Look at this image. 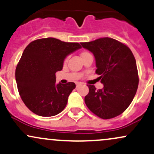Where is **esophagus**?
<instances>
[{"label":"esophagus","instance_id":"obj_1","mask_svg":"<svg viewBox=\"0 0 154 154\" xmlns=\"http://www.w3.org/2000/svg\"><path fill=\"white\" fill-rule=\"evenodd\" d=\"M75 85H76V87H78V86H80V85H81V83H79V82H76V83H75Z\"/></svg>","mask_w":154,"mask_h":154}]
</instances>
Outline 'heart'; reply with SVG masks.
I'll return each instance as SVG.
<instances>
[{"label":"heart","mask_w":154,"mask_h":154,"mask_svg":"<svg viewBox=\"0 0 154 154\" xmlns=\"http://www.w3.org/2000/svg\"><path fill=\"white\" fill-rule=\"evenodd\" d=\"M90 53H88V52H83L82 53H81V57H84V56H86V55H89Z\"/></svg>","instance_id":"1"}]
</instances>
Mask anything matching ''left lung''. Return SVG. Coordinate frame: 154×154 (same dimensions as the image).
Masks as SVG:
<instances>
[{"label":"left lung","mask_w":154,"mask_h":154,"mask_svg":"<svg viewBox=\"0 0 154 154\" xmlns=\"http://www.w3.org/2000/svg\"><path fill=\"white\" fill-rule=\"evenodd\" d=\"M81 44L93 53L96 73L100 75L99 79L104 85L98 90L87 85L86 106L104 120L118 116L129 106L138 89V69L133 52L125 45L109 37Z\"/></svg>","instance_id":"8db88e82"}]
</instances>
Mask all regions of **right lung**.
I'll use <instances>...</instances> for the list:
<instances>
[{
	"mask_svg": "<svg viewBox=\"0 0 154 154\" xmlns=\"http://www.w3.org/2000/svg\"><path fill=\"white\" fill-rule=\"evenodd\" d=\"M81 46L55 38H44L29 43L16 69V81L23 103L32 112L55 116L64 109L75 84H55V73L63 69L67 56Z\"/></svg>",
	"mask_w": 154,
	"mask_h": 154,
	"instance_id": "obj_1",
	"label": "right lung"
}]
</instances>
